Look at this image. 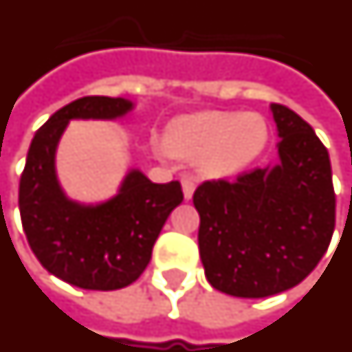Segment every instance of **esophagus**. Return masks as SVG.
Returning <instances> with one entry per match:
<instances>
[{"label":"esophagus","instance_id":"esophagus-1","mask_svg":"<svg viewBox=\"0 0 352 352\" xmlns=\"http://www.w3.org/2000/svg\"><path fill=\"white\" fill-rule=\"evenodd\" d=\"M181 183H183L184 199H192V196H194V190H196V181H194L192 177H183V179H181Z\"/></svg>","mask_w":352,"mask_h":352}]
</instances>
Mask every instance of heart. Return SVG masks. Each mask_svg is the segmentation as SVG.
Masks as SVG:
<instances>
[{
  "label": "heart",
  "instance_id": "1",
  "mask_svg": "<svg viewBox=\"0 0 352 352\" xmlns=\"http://www.w3.org/2000/svg\"><path fill=\"white\" fill-rule=\"evenodd\" d=\"M269 129L257 113L207 111L175 119L166 130V143L177 155L199 156V166L212 177L235 175L261 155Z\"/></svg>",
  "mask_w": 352,
  "mask_h": 352
}]
</instances>
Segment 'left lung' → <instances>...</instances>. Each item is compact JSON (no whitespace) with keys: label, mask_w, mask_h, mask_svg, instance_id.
Listing matches in <instances>:
<instances>
[{"label":"left lung","mask_w":352,"mask_h":352,"mask_svg":"<svg viewBox=\"0 0 352 352\" xmlns=\"http://www.w3.org/2000/svg\"><path fill=\"white\" fill-rule=\"evenodd\" d=\"M282 164L194 192L199 256L214 289L263 298L295 287L327 254L336 228L329 151L298 113L272 104Z\"/></svg>","instance_id":"8db88e82"}]
</instances>
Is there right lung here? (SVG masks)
I'll return each instance as SVG.
<instances>
[{
  "instance_id": "obj_1",
  "label": "right lung",
  "mask_w": 352,
  "mask_h": 352,
  "mask_svg": "<svg viewBox=\"0 0 352 352\" xmlns=\"http://www.w3.org/2000/svg\"><path fill=\"white\" fill-rule=\"evenodd\" d=\"M130 108L129 100L110 96H83L63 106L37 130L20 177L18 207L30 248L50 274L89 291L136 282L169 212L184 197L179 181L156 184L140 171L129 173L119 196L98 207H82L63 196L54 155L67 123L113 119Z\"/></svg>"
}]
</instances>
